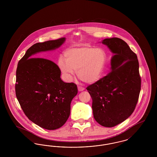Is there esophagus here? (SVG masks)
I'll use <instances>...</instances> for the list:
<instances>
[{
    "label": "esophagus",
    "mask_w": 157,
    "mask_h": 157,
    "mask_svg": "<svg viewBox=\"0 0 157 157\" xmlns=\"http://www.w3.org/2000/svg\"><path fill=\"white\" fill-rule=\"evenodd\" d=\"M78 90L79 91V92H81V91H83V90H85V88H83L82 86H78Z\"/></svg>",
    "instance_id": "1"
}]
</instances>
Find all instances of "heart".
I'll return each mask as SVG.
<instances>
[{
    "label": "heart",
    "instance_id": "b5f03b06",
    "mask_svg": "<svg viewBox=\"0 0 157 157\" xmlns=\"http://www.w3.org/2000/svg\"><path fill=\"white\" fill-rule=\"evenodd\" d=\"M65 59L60 58L58 65L67 79H72L75 72L79 79L88 83L97 82L104 70L106 55L99 48L82 46L67 50Z\"/></svg>",
    "mask_w": 157,
    "mask_h": 157
}]
</instances>
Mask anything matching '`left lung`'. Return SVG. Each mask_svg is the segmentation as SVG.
<instances>
[{
	"mask_svg": "<svg viewBox=\"0 0 157 157\" xmlns=\"http://www.w3.org/2000/svg\"><path fill=\"white\" fill-rule=\"evenodd\" d=\"M114 55L111 71L86 90L92 99L95 121L105 127H113L122 122L133 113L138 101L141 79L137 56L127 43L118 37L105 39Z\"/></svg>",
	"mask_w": 157,
	"mask_h": 157,
	"instance_id": "left-lung-1",
	"label": "left lung"
}]
</instances>
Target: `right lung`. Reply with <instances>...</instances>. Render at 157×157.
I'll list each match as a JSON object with an SVG mask.
<instances>
[{
	"label": "right lung",
	"instance_id": "obj_1",
	"mask_svg": "<svg viewBox=\"0 0 157 157\" xmlns=\"http://www.w3.org/2000/svg\"><path fill=\"white\" fill-rule=\"evenodd\" d=\"M65 40L61 37L32 45L16 69V96L23 111L32 122L48 130L58 129L67 122L78 88L74 83L61 79V71L55 63L33 57L37 53L59 48Z\"/></svg>",
	"mask_w": 157,
	"mask_h": 157
}]
</instances>
